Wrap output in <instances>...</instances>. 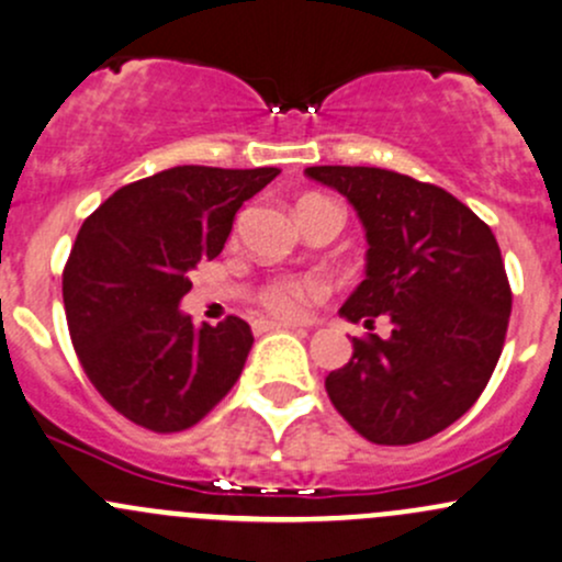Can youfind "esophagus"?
<instances>
[{
	"instance_id": "esophagus-1",
	"label": "esophagus",
	"mask_w": 562,
	"mask_h": 562,
	"mask_svg": "<svg viewBox=\"0 0 562 562\" xmlns=\"http://www.w3.org/2000/svg\"><path fill=\"white\" fill-rule=\"evenodd\" d=\"M277 328H301L296 323H280V321H252V330L256 334H266V330H277Z\"/></svg>"
}]
</instances>
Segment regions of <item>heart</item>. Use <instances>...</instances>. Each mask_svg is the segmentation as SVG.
I'll list each match as a JSON object with an SVG mask.
<instances>
[{
  "instance_id": "b5f03b06",
  "label": "heart",
  "mask_w": 562,
  "mask_h": 562,
  "mask_svg": "<svg viewBox=\"0 0 562 562\" xmlns=\"http://www.w3.org/2000/svg\"><path fill=\"white\" fill-rule=\"evenodd\" d=\"M304 202H321V196H310ZM301 202V204H304ZM326 296V282L315 274L274 277L261 288V306L277 317H301L312 301Z\"/></svg>"
}]
</instances>
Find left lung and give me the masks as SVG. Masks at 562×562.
Listing matches in <instances>:
<instances>
[{
	"mask_svg": "<svg viewBox=\"0 0 562 562\" xmlns=\"http://www.w3.org/2000/svg\"><path fill=\"white\" fill-rule=\"evenodd\" d=\"M356 206L366 280L341 317L390 336H352L326 376L330 404L374 445H417L463 417L504 350L512 288L490 226L445 188L376 167H310Z\"/></svg>",
	"mask_w": 562,
	"mask_h": 562,
	"instance_id": "8db88e82",
	"label": "left lung"
}]
</instances>
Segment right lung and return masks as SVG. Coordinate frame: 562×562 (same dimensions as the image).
<instances>
[{"label":"right lung","mask_w":562,"mask_h":562,"mask_svg":"<svg viewBox=\"0 0 562 562\" xmlns=\"http://www.w3.org/2000/svg\"><path fill=\"white\" fill-rule=\"evenodd\" d=\"M277 167H175L128 182L86 217L64 266V310L82 371L115 412L156 434L196 425L234 387L252 330L180 312L191 271L215 258L236 210Z\"/></svg>","instance_id":"obj_1"}]
</instances>
